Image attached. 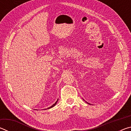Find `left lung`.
I'll use <instances>...</instances> for the list:
<instances>
[{
    "instance_id": "8db88e82",
    "label": "left lung",
    "mask_w": 131,
    "mask_h": 131,
    "mask_svg": "<svg viewBox=\"0 0 131 131\" xmlns=\"http://www.w3.org/2000/svg\"><path fill=\"white\" fill-rule=\"evenodd\" d=\"M87 103H88V102H87ZM88 104H90V103H88Z\"/></svg>"
}]
</instances>
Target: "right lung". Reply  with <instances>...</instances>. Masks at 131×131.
I'll use <instances>...</instances> for the list:
<instances>
[{
	"label": "right lung",
	"mask_w": 131,
	"mask_h": 131,
	"mask_svg": "<svg viewBox=\"0 0 131 131\" xmlns=\"http://www.w3.org/2000/svg\"><path fill=\"white\" fill-rule=\"evenodd\" d=\"M58 100L56 101V102H55L54 104H53V105L51 106V107H48L47 108V109H48V108H51V107H54V106L55 105H56V104H57V102H58ZM46 109H47V108H46ZM45 109V110H46Z\"/></svg>",
	"instance_id": "1"
}]
</instances>
